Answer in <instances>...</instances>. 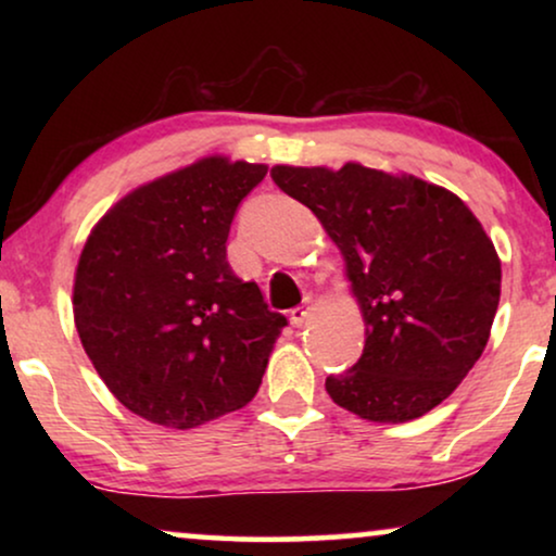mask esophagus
Wrapping results in <instances>:
<instances>
[{
	"instance_id": "esophagus-1",
	"label": "esophagus",
	"mask_w": 556,
	"mask_h": 556,
	"mask_svg": "<svg viewBox=\"0 0 556 556\" xmlns=\"http://www.w3.org/2000/svg\"><path fill=\"white\" fill-rule=\"evenodd\" d=\"M314 314V303H311V295H306V301L301 303V306H295L291 311V324L293 326H303L308 321V316Z\"/></svg>"
}]
</instances>
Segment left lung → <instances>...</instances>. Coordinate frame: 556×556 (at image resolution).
Masks as SVG:
<instances>
[{
  "instance_id": "left-lung-1",
  "label": "left lung",
  "mask_w": 556,
  "mask_h": 556,
  "mask_svg": "<svg viewBox=\"0 0 556 556\" xmlns=\"http://www.w3.org/2000/svg\"><path fill=\"white\" fill-rule=\"evenodd\" d=\"M270 177L314 212L344 255L367 341L326 377L339 407L407 422L451 397L481 359L501 299V261L458 194L413 174L346 162L278 164Z\"/></svg>"
}]
</instances>
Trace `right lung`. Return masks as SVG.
Here are the masks:
<instances>
[{"label":"right lung","mask_w":556,"mask_h":556,"mask_svg":"<svg viewBox=\"0 0 556 556\" xmlns=\"http://www.w3.org/2000/svg\"><path fill=\"white\" fill-rule=\"evenodd\" d=\"M265 164L204 156L136 187L83 245L73 283L80 344L121 405L189 430L245 407L288 324L235 276L227 235Z\"/></svg>","instance_id":"add662e5"}]
</instances>
